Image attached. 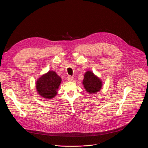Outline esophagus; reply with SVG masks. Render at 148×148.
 <instances>
[{
	"label": "esophagus",
	"mask_w": 148,
	"mask_h": 148,
	"mask_svg": "<svg viewBox=\"0 0 148 148\" xmlns=\"http://www.w3.org/2000/svg\"><path fill=\"white\" fill-rule=\"evenodd\" d=\"M66 79H67V80H68V81H71V80H73V77H71V75H69V76H68L67 77H66Z\"/></svg>",
	"instance_id": "obj_1"
}]
</instances>
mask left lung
<instances>
[{
    "label": "left lung",
    "instance_id": "obj_1",
    "mask_svg": "<svg viewBox=\"0 0 148 148\" xmlns=\"http://www.w3.org/2000/svg\"><path fill=\"white\" fill-rule=\"evenodd\" d=\"M84 76L83 84L86 92L90 94H94L100 91L102 86V82L98 77L90 71L86 72Z\"/></svg>",
    "mask_w": 148,
    "mask_h": 148
}]
</instances>
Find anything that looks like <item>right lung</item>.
I'll return each mask as SVG.
<instances>
[{"instance_id": "1", "label": "right lung", "mask_w": 148, "mask_h": 148, "mask_svg": "<svg viewBox=\"0 0 148 148\" xmlns=\"http://www.w3.org/2000/svg\"><path fill=\"white\" fill-rule=\"evenodd\" d=\"M61 82V77L54 71H49L38 79L36 90L44 98H53L57 94Z\"/></svg>"}]
</instances>
